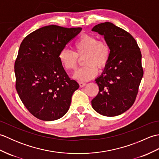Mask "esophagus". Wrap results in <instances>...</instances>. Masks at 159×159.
Listing matches in <instances>:
<instances>
[{"instance_id":"obj_1","label":"esophagus","mask_w":159,"mask_h":159,"mask_svg":"<svg viewBox=\"0 0 159 159\" xmlns=\"http://www.w3.org/2000/svg\"><path fill=\"white\" fill-rule=\"evenodd\" d=\"M79 85L80 87H83L86 85V83L85 82H79Z\"/></svg>"}]
</instances>
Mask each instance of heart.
<instances>
[{
  "instance_id": "1",
  "label": "heart",
  "mask_w": 159,
  "mask_h": 159,
  "mask_svg": "<svg viewBox=\"0 0 159 159\" xmlns=\"http://www.w3.org/2000/svg\"><path fill=\"white\" fill-rule=\"evenodd\" d=\"M75 52L63 49L60 52L59 59L66 70H74L78 66L79 58H83L85 66L78 69L73 77L79 81H87L98 74V67L102 69L110 58V48L105 42L98 41L96 37L84 34L74 44Z\"/></svg>"
}]
</instances>
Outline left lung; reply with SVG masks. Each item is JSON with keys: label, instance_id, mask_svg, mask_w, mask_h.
Returning <instances> with one entry per match:
<instances>
[{"label": "left lung", "instance_id": "left-lung-1", "mask_svg": "<svg viewBox=\"0 0 159 159\" xmlns=\"http://www.w3.org/2000/svg\"><path fill=\"white\" fill-rule=\"evenodd\" d=\"M92 31L103 35L110 48L109 62L96 79L99 92L92 105L102 116H119L136 99L143 75L140 48L129 33L111 22L98 24Z\"/></svg>", "mask_w": 159, "mask_h": 159}]
</instances>
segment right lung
<instances>
[{
  "mask_svg": "<svg viewBox=\"0 0 159 159\" xmlns=\"http://www.w3.org/2000/svg\"><path fill=\"white\" fill-rule=\"evenodd\" d=\"M81 30L46 26L30 33L20 44L14 66L16 88L24 105L39 120H58L69 110L79 85L70 79L59 55Z\"/></svg>",
  "mask_w": 159,
  "mask_h": 159,
  "instance_id": "add662e5",
  "label": "right lung"
}]
</instances>
